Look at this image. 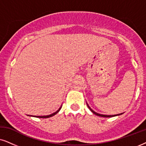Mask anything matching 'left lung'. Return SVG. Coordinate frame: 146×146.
Segmentation results:
<instances>
[{"label": "left lung", "mask_w": 146, "mask_h": 146, "mask_svg": "<svg viewBox=\"0 0 146 146\" xmlns=\"http://www.w3.org/2000/svg\"><path fill=\"white\" fill-rule=\"evenodd\" d=\"M87 106H88V108H89V110H90L91 111H92L93 113L94 114H96V115H98V116H101V117H114V116H116V115H118V114L117 115H102V114H100V113H96V112H95L93 110H91V109L89 108V106H88V105H87ZM119 115H120V114H119Z\"/></svg>", "instance_id": "8db88e82"}]
</instances>
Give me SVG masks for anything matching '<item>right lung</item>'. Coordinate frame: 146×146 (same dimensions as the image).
Returning <instances> with one entry per match:
<instances>
[{
	"mask_svg": "<svg viewBox=\"0 0 146 146\" xmlns=\"http://www.w3.org/2000/svg\"><path fill=\"white\" fill-rule=\"evenodd\" d=\"M61 108H60L59 110H58L56 112H55V113H52V114H50V115H44V116H33V117H39V118H48V117H52V116H53V115H55L56 113H57L59 111H60V110H61ZM31 116H32V115H31Z\"/></svg>",
	"mask_w": 146,
	"mask_h": 146,
	"instance_id": "right-lung-1",
	"label": "right lung"
}]
</instances>
